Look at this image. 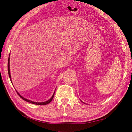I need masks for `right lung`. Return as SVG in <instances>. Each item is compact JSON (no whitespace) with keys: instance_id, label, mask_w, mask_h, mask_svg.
<instances>
[{"instance_id":"add662e5","label":"right lung","mask_w":132,"mask_h":132,"mask_svg":"<svg viewBox=\"0 0 132 132\" xmlns=\"http://www.w3.org/2000/svg\"><path fill=\"white\" fill-rule=\"evenodd\" d=\"M7 67H8V72H9V77H10V80H11V81L12 82V81H11V73H10V55H9V59H8V65H7ZM16 92H17V94H18V95L22 99H23L24 101H27V102H29V103H32V104H36V105H46V104H48L49 103H50L51 101H52V99H53V97H54V92H55V91H54V93H53V95H52V96L51 97V98L49 100H48V101H46V102H33V101H30V100H27V99H26V98H24V97H23L22 96H21V95L19 93H18V92L16 90Z\"/></svg>"}]
</instances>
